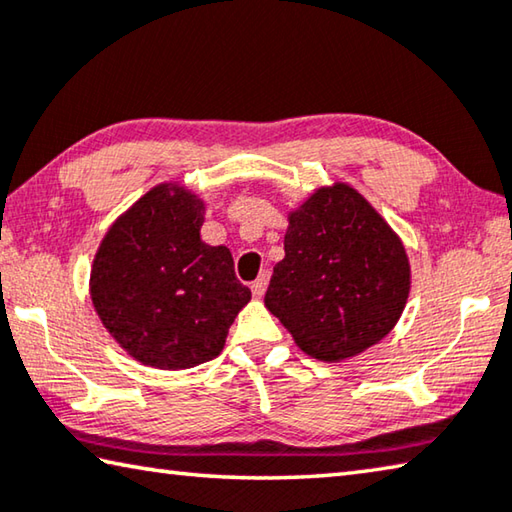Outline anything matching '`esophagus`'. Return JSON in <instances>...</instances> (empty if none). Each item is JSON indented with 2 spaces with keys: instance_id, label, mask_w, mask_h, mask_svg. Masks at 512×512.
<instances>
[{
  "instance_id": "34e87169",
  "label": "esophagus",
  "mask_w": 512,
  "mask_h": 512,
  "mask_svg": "<svg viewBox=\"0 0 512 512\" xmlns=\"http://www.w3.org/2000/svg\"><path fill=\"white\" fill-rule=\"evenodd\" d=\"M266 282H268V277L262 273L253 284H250V291H253L255 297H262L266 293Z\"/></svg>"
}]
</instances>
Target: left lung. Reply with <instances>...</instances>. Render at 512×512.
<instances>
[{
  "instance_id": "left-lung-1",
  "label": "left lung",
  "mask_w": 512,
  "mask_h": 512,
  "mask_svg": "<svg viewBox=\"0 0 512 512\" xmlns=\"http://www.w3.org/2000/svg\"><path fill=\"white\" fill-rule=\"evenodd\" d=\"M284 253L264 304L306 356L353 358L401 318L410 259L401 237L351 185L318 188L288 212Z\"/></svg>"
}]
</instances>
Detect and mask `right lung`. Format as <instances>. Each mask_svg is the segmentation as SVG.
<instances>
[{
    "label": "right lung",
    "instance_id": "right-lung-1",
    "mask_svg": "<svg viewBox=\"0 0 512 512\" xmlns=\"http://www.w3.org/2000/svg\"><path fill=\"white\" fill-rule=\"evenodd\" d=\"M206 206L179 183H161L102 237L89 293L100 322L134 360L190 369L217 358L250 302L226 246L201 239Z\"/></svg>",
    "mask_w": 512,
    "mask_h": 512
}]
</instances>
